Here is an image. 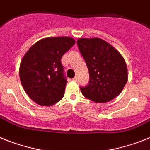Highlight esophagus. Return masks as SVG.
Segmentation results:
<instances>
[{
  "label": "esophagus",
  "instance_id": "34e87169",
  "mask_svg": "<svg viewBox=\"0 0 150 150\" xmlns=\"http://www.w3.org/2000/svg\"><path fill=\"white\" fill-rule=\"evenodd\" d=\"M73 80L76 82V80H77V76H75V77H74V78H73Z\"/></svg>",
  "mask_w": 150,
  "mask_h": 150
}]
</instances>
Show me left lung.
<instances>
[{"instance_id":"1","label":"left lung","mask_w":150,"mask_h":150,"mask_svg":"<svg viewBox=\"0 0 150 150\" xmlns=\"http://www.w3.org/2000/svg\"><path fill=\"white\" fill-rule=\"evenodd\" d=\"M77 45L89 74L88 85L80 87L83 95L98 103L112 101L122 92L128 79L124 57L99 38H80Z\"/></svg>"}]
</instances>
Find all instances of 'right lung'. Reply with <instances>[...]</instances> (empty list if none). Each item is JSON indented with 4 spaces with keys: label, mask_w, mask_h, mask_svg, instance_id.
<instances>
[{
    "label": "right lung",
    "mask_w": 150,
    "mask_h": 150,
    "mask_svg": "<svg viewBox=\"0 0 150 150\" xmlns=\"http://www.w3.org/2000/svg\"><path fill=\"white\" fill-rule=\"evenodd\" d=\"M75 44L70 37H48L33 45L20 66V78L26 94L43 106L62 99L67 83L61 57Z\"/></svg>",
    "instance_id": "right-lung-1"
}]
</instances>
